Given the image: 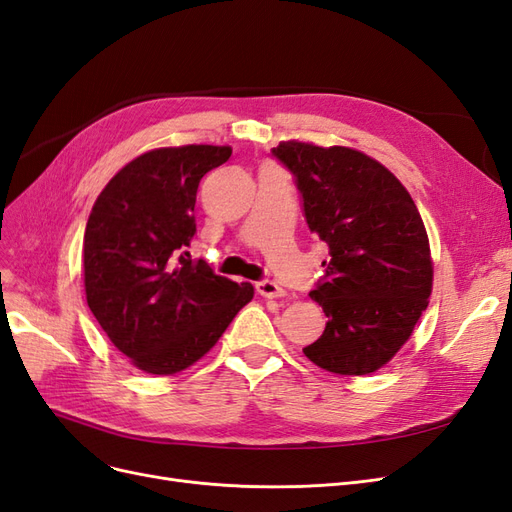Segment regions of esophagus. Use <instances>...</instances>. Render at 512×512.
<instances>
[{
    "instance_id": "obj_1",
    "label": "esophagus",
    "mask_w": 512,
    "mask_h": 512,
    "mask_svg": "<svg viewBox=\"0 0 512 512\" xmlns=\"http://www.w3.org/2000/svg\"><path fill=\"white\" fill-rule=\"evenodd\" d=\"M255 289L263 298H280V295H285L283 287H278L274 280H259V283H255Z\"/></svg>"
}]
</instances>
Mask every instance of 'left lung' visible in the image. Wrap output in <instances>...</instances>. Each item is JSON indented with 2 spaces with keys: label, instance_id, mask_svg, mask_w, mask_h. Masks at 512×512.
Here are the masks:
<instances>
[{
  "label": "left lung",
  "instance_id": "left-lung-1",
  "mask_svg": "<svg viewBox=\"0 0 512 512\" xmlns=\"http://www.w3.org/2000/svg\"><path fill=\"white\" fill-rule=\"evenodd\" d=\"M304 219L329 259L310 298L327 323L304 355L323 370L361 376L410 338L432 293L430 240L408 191L385 166L344 146L280 142Z\"/></svg>",
  "mask_w": 512,
  "mask_h": 512
}]
</instances>
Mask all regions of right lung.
Listing matches in <instances>:
<instances>
[{"label": "right lung", "mask_w": 512, "mask_h": 512, "mask_svg": "<svg viewBox=\"0 0 512 512\" xmlns=\"http://www.w3.org/2000/svg\"><path fill=\"white\" fill-rule=\"evenodd\" d=\"M229 157L232 148L210 144L144 153L110 180L89 214L87 304L112 344L148 374L195 364L253 300L251 283L238 285L189 255L197 187Z\"/></svg>", "instance_id": "right-lung-1"}]
</instances>
